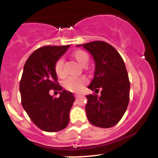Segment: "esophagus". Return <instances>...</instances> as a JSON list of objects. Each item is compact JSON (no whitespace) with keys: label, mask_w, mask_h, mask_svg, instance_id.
<instances>
[{"label":"esophagus","mask_w":158,"mask_h":158,"mask_svg":"<svg viewBox=\"0 0 158 158\" xmlns=\"http://www.w3.org/2000/svg\"><path fill=\"white\" fill-rule=\"evenodd\" d=\"M74 96H75V98H77L79 96V94H75V95H74Z\"/></svg>","instance_id":"34e87169"}]
</instances>
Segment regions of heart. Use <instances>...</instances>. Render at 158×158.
<instances>
[{"label": "heart", "instance_id": "b5f03b06", "mask_svg": "<svg viewBox=\"0 0 158 158\" xmlns=\"http://www.w3.org/2000/svg\"><path fill=\"white\" fill-rule=\"evenodd\" d=\"M73 57L80 66H85L89 62V56L82 50H77L73 52ZM54 70L56 76L60 78L65 76L63 71V60L59 59L54 66ZM88 81L85 77H69L63 82L65 89L72 92H79L82 90Z\"/></svg>", "mask_w": 158, "mask_h": 158}]
</instances>
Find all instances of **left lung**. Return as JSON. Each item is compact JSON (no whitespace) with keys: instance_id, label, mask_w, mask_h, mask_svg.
<instances>
[{"instance_id":"obj_1","label":"left lung","mask_w":158,"mask_h":158,"mask_svg":"<svg viewBox=\"0 0 158 158\" xmlns=\"http://www.w3.org/2000/svg\"><path fill=\"white\" fill-rule=\"evenodd\" d=\"M83 47L95 61L94 78L88 88L101 96L88 95L86 115L92 125L108 128L115 125L125 114L129 102L130 82L123 59L111 45L93 41L77 45Z\"/></svg>"}]
</instances>
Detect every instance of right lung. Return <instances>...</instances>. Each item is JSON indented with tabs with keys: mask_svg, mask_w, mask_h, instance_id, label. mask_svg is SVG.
Listing matches in <instances>:
<instances>
[{
	"mask_svg": "<svg viewBox=\"0 0 158 158\" xmlns=\"http://www.w3.org/2000/svg\"><path fill=\"white\" fill-rule=\"evenodd\" d=\"M69 47H40L30 56L23 66L20 82L22 106L32 122L44 131H59L69 122L75 98L59 85L54 70L56 61ZM51 89L60 92L59 98L49 95Z\"/></svg>",
	"mask_w": 158,
	"mask_h": 158,
	"instance_id": "right-lung-1",
	"label": "right lung"
}]
</instances>
